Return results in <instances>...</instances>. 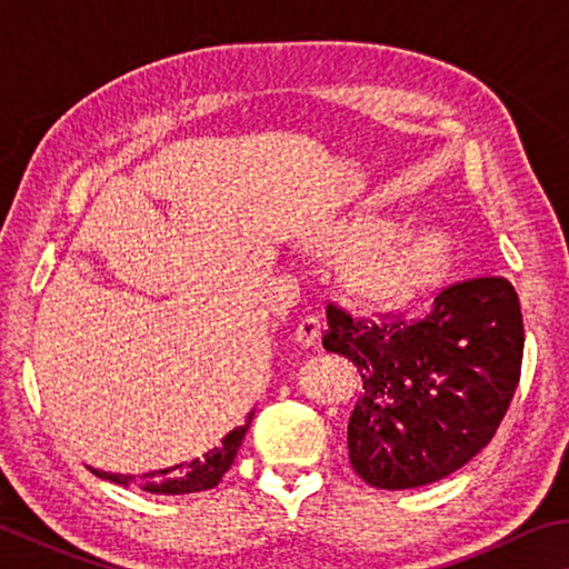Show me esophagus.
<instances>
[{"label":"esophagus","mask_w":569,"mask_h":569,"mask_svg":"<svg viewBox=\"0 0 569 569\" xmlns=\"http://www.w3.org/2000/svg\"><path fill=\"white\" fill-rule=\"evenodd\" d=\"M321 339V321L316 316H306L296 329V341L301 346H313Z\"/></svg>","instance_id":"1"}]
</instances>
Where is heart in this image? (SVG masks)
<instances>
[{
	"mask_svg": "<svg viewBox=\"0 0 569 569\" xmlns=\"http://www.w3.org/2000/svg\"><path fill=\"white\" fill-rule=\"evenodd\" d=\"M341 276L351 291L381 303L421 298L447 281L455 248L437 230H399L373 223L346 240Z\"/></svg>",
	"mask_w": 569,
	"mask_h": 569,
	"instance_id": "b5f03b06",
	"label": "heart"
}]
</instances>
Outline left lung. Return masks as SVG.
I'll list each match as a JSON object with an SVG mask.
<instances>
[{
  "instance_id": "left-lung-1",
  "label": "left lung",
  "mask_w": 569,
  "mask_h": 569,
  "mask_svg": "<svg viewBox=\"0 0 569 569\" xmlns=\"http://www.w3.org/2000/svg\"><path fill=\"white\" fill-rule=\"evenodd\" d=\"M323 349L361 373L349 459L366 485L413 489L477 457L512 403L525 326L515 286L481 276L441 288L423 319L326 306Z\"/></svg>"
}]
</instances>
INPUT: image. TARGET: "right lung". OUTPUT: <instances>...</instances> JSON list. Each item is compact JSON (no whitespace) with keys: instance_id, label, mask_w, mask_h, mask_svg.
<instances>
[{"instance_id":"1","label":"right lung","mask_w":569,"mask_h":569,"mask_svg":"<svg viewBox=\"0 0 569 569\" xmlns=\"http://www.w3.org/2000/svg\"><path fill=\"white\" fill-rule=\"evenodd\" d=\"M250 427V421L230 431L228 437L220 439V445L206 451L203 457L182 461L170 469H158L142 475V489L150 495H190V492H206V489L218 487V481L223 479L230 465L236 461V455L240 445H243V437ZM100 479L114 481V485H130V475H110V471H94Z\"/></svg>"}]
</instances>
